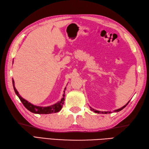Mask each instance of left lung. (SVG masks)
<instances>
[{
	"label": "left lung",
	"mask_w": 149,
	"mask_h": 149,
	"mask_svg": "<svg viewBox=\"0 0 149 149\" xmlns=\"http://www.w3.org/2000/svg\"><path fill=\"white\" fill-rule=\"evenodd\" d=\"M129 102H130V101L128 102V103H127L124 106H123V107L122 108H120V109H116V110H114V112H118V111H120L121 110H122L123 109H124L126 106H127V105L129 103ZM90 108H91V111H94V113H102V114H107V113H111V111H104V112H103V111H97V110H96V109H93V108H92L91 107H90Z\"/></svg>",
	"instance_id": "obj_1"
}]
</instances>
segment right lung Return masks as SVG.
Segmentation results:
<instances>
[{
    "instance_id": "1",
    "label": "right lung",
    "mask_w": 149,
    "mask_h": 149,
    "mask_svg": "<svg viewBox=\"0 0 149 149\" xmlns=\"http://www.w3.org/2000/svg\"><path fill=\"white\" fill-rule=\"evenodd\" d=\"M13 87H14L15 93H16L18 97L19 98V100L22 102V103L24 106V107L27 109H28L29 111H31L33 113H36V114H51L53 113L58 112L60 111L61 109L62 108V106H63V104H64V101H65V91L66 88H65V90L63 91L64 94H63V97L59 102H58L57 103L53 105L47 106V107H42V106H38L33 105L31 103L29 102L28 101H26L24 100V99L22 98L20 96L19 94L18 91L16 89V87H15L14 81L13 79Z\"/></svg>"
}]
</instances>
